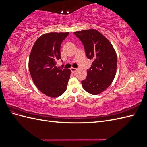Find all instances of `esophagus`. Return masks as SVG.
Masks as SVG:
<instances>
[{
  "instance_id": "esophagus-1",
  "label": "esophagus",
  "mask_w": 147,
  "mask_h": 147,
  "mask_svg": "<svg viewBox=\"0 0 147 147\" xmlns=\"http://www.w3.org/2000/svg\"><path fill=\"white\" fill-rule=\"evenodd\" d=\"M70 70H71V72H72V73H75V72H76V71L77 70V69H75V68H71L70 69Z\"/></svg>"
}]
</instances>
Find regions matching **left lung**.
Listing matches in <instances>:
<instances>
[{
	"instance_id": "left-lung-1",
	"label": "left lung",
	"mask_w": 147,
	"mask_h": 147,
	"mask_svg": "<svg viewBox=\"0 0 147 147\" xmlns=\"http://www.w3.org/2000/svg\"><path fill=\"white\" fill-rule=\"evenodd\" d=\"M74 34L82 42L86 57L93 60L87 70L86 79L82 81V86L90 94H99L110 85L116 75V52L111 43L97 30H83Z\"/></svg>"
}]
</instances>
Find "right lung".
Wrapping results in <instances>:
<instances>
[{"instance_id":"add662e5","label":"right lung","mask_w":147,"mask_h":147,"mask_svg":"<svg viewBox=\"0 0 147 147\" xmlns=\"http://www.w3.org/2000/svg\"><path fill=\"white\" fill-rule=\"evenodd\" d=\"M69 32H51L42 35L34 43L29 59L32 80L43 94L50 97L61 96L65 91L70 76V69L56 66L61 59V43Z\"/></svg>"}]
</instances>
